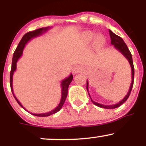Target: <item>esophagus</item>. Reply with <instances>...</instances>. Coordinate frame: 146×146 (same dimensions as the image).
<instances>
[{"label":"esophagus","instance_id":"1","mask_svg":"<svg viewBox=\"0 0 146 146\" xmlns=\"http://www.w3.org/2000/svg\"><path fill=\"white\" fill-rule=\"evenodd\" d=\"M84 70V68L82 66H79V65H77V66H75L73 67V73H74V74H77V73H81V72H82Z\"/></svg>","mask_w":146,"mask_h":146}]
</instances>
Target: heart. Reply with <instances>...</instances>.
Instances as JSON below:
<instances>
[{"mask_svg":"<svg viewBox=\"0 0 146 146\" xmlns=\"http://www.w3.org/2000/svg\"><path fill=\"white\" fill-rule=\"evenodd\" d=\"M85 38H86L87 42H90L93 40V38L95 37V34L93 33L88 32L86 33V34L84 35ZM105 43V38L102 35H100V36H98L96 37L95 40V45L96 46H102V45Z\"/></svg>","mask_w":146,"mask_h":146,"instance_id":"heart-1","label":"heart"}]
</instances>
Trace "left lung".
<instances>
[{
    "label": "left lung",
    "mask_w": 146,
    "mask_h": 146,
    "mask_svg": "<svg viewBox=\"0 0 146 146\" xmlns=\"http://www.w3.org/2000/svg\"><path fill=\"white\" fill-rule=\"evenodd\" d=\"M109 34H110V40H111V44L114 45L115 48H116L117 50H118L120 53L123 55V56L126 58L127 60H128L129 63H130V66H131V70H132V82L131 84H130V88H129V90L127 93V95L124 97V98L120 101L119 102H118L117 104H115L113 105H104V104H99L98 102H95L92 100V98H90L89 93V97L91 100V102H93V104L97 106L100 107V108H107V109H113V108H116L117 107L120 106L121 104H123L124 102L128 100L129 96H130V93H131V90L132 88V86H133V84H134V76H135V69H134V65H133V62H132V55L130 51H129L128 46L124 42V41L123 40V39L119 37L117 35L115 34L111 30H109ZM86 89L88 93V81H86Z\"/></svg>",
    "instance_id": "1"
}]
</instances>
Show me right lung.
<instances>
[{"mask_svg":"<svg viewBox=\"0 0 146 146\" xmlns=\"http://www.w3.org/2000/svg\"><path fill=\"white\" fill-rule=\"evenodd\" d=\"M50 29V27H44V28H40V29H38L36 30H34L33 31H29V32L27 33L26 34H25L23 36V38L21 39V42L18 44L17 48H16V51H14V56H13V59H12V64H11V72H10V86H11V92H12L13 95H14V98L16 99V102H18V104H19L22 108H24L25 110H26L23 107V106L21 104V103L18 101V100L16 98V97L15 96L14 94V90H13V75H14V72L16 71V64H17L18 60L21 58L22 54H23V49H24L25 45H26L27 43L28 42L29 40H31V39L33 38H36V37H38L40 35L43 34V33L47 31L48 29ZM73 75L71 74L68 78L64 79V80L62 81L61 82V87H62V96H61V100H60V104H58V106L56 107V108H54L53 110H51V111L48 112V113H42V114H35L30 113L31 115H35V116L37 117H48L50 116V115H53V114L56 113L57 112H58L59 110L61 109L62 107L63 106L64 104L65 100H66V97H67V93H68V88L69 84L73 80Z\"/></svg>","mask_w":146,"mask_h":146,"instance_id":"1","label":"right lung"}]
</instances>
